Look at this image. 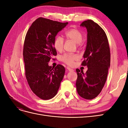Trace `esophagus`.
<instances>
[{"instance_id":"34e87169","label":"esophagus","mask_w":128,"mask_h":128,"mask_svg":"<svg viewBox=\"0 0 128 128\" xmlns=\"http://www.w3.org/2000/svg\"><path fill=\"white\" fill-rule=\"evenodd\" d=\"M67 69H68V70L69 72H72V71H74V70H73L72 69V68H69V67H67Z\"/></svg>"}]
</instances>
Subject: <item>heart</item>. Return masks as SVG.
<instances>
[{"label": "heart", "mask_w": 128, "mask_h": 128, "mask_svg": "<svg viewBox=\"0 0 128 128\" xmlns=\"http://www.w3.org/2000/svg\"><path fill=\"white\" fill-rule=\"evenodd\" d=\"M64 36L67 40H70L76 43L78 48L82 46L84 44L83 40V34L78 29L73 28L69 29L64 32ZM64 40L63 38L58 36L56 37L53 42V46L56 51L61 52L63 50ZM78 59V56L76 54L64 53L60 56V60L68 65H71L74 61Z\"/></svg>", "instance_id": "1"}]
</instances>
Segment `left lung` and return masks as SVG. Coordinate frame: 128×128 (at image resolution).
<instances>
[{
	"mask_svg": "<svg viewBox=\"0 0 128 128\" xmlns=\"http://www.w3.org/2000/svg\"><path fill=\"white\" fill-rule=\"evenodd\" d=\"M80 26L87 29V44L82 66H87L86 74L76 69V86L78 94L90 100L101 92L107 80L110 67V53L106 34L97 24L91 20L83 21Z\"/></svg>",
	"mask_w": 128,
	"mask_h": 128,
	"instance_id": "8db88e82",
	"label": "left lung"
}]
</instances>
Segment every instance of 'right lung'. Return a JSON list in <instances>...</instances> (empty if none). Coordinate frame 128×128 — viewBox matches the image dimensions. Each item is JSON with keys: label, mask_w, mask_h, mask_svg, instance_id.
<instances>
[{"label": "right lung", "mask_w": 128, "mask_h": 128, "mask_svg": "<svg viewBox=\"0 0 128 128\" xmlns=\"http://www.w3.org/2000/svg\"><path fill=\"white\" fill-rule=\"evenodd\" d=\"M68 24L39 18L26 32L23 51L25 75L31 90L42 99L56 94L64 76L62 65L53 68L48 64L57 54L53 46L55 37Z\"/></svg>", "instance_id": "right-lung-1"}]
</instances>
